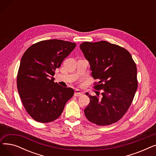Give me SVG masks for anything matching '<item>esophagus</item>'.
<instances>
[{
  "mask_svg": "<svg viewBox=\"0 0 156 156\" xmlns=\"http://www.w3.org/2000/svg\"><path fill=\"white\" fill-rule=\"evenodd\" d=\"M83 95V92H81L80 90L76 89V90H75V96L79 97V96H81V95Z\"/></svg>",
  "mask_w": 156,
  "mask_h": 156,
  "instance_id": "34e87169",
  "label": "esophagus"
}]
</instances>
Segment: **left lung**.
<instances>
[{
  "mask_svg": "<svg viewBox=\"0 0 156 156\" xmlns=\"http://www.w3.org/2000/svg\"><path fill=\"white\" fill-rule=\"evenodd\" d=\"M80 48L88 61L92 76L99 81L94 87L101 95L88 93L90 103L84 109L87 119L99 126L118 122L128 110L138 87L137 70L129 52L106 41L85 42Z\"/></svg>",
  "mask_w": 156,
  "mask_h": 156,
  "instance_id": "1",
  "label": "left lung"
}]
</instances>
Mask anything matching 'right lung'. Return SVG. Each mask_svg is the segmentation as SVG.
<instances>
[{"label": "right lung", "mask_w": 156, "mask_h": 156, "mask_svg": "<svg viewBox=\"0 0 156 156\" xmlns=\"http://www.w3.org/2000/svg\"><path fill=\"white\" fill-rule=\"evenodd\" d=\"M76 44L62 40H42L24 53L17 76V87L24 109L37 122L58 118L74 90L54 82L53 76Z\"/></svg>", "instance_id": "obj_1"}]
</instances>
